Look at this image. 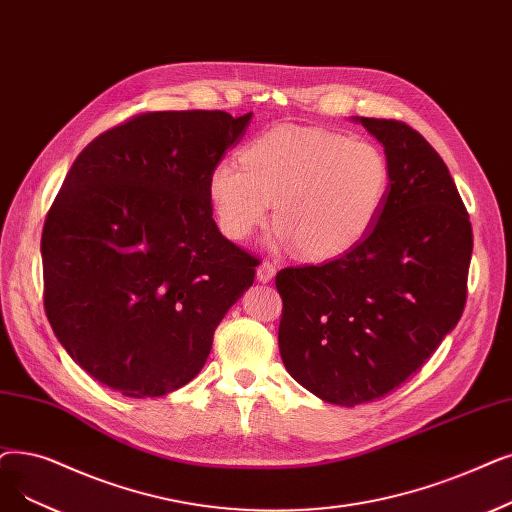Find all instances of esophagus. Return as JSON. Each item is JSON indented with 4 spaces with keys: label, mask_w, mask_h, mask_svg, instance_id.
Listing matches in <instances>:
<instances>
[{
    "label": "esophagus",
    "mask_w": 512,
    "mask_h": 512,
    "mask_svg": "<svg viewBox=\"0 0 512 512\" xmlns=\"http://www.w3.org/2000/svg\"><path fill=\"white\" fill-rule=\"evenodd\" d=\"M274 276H276V265H272L270 261L259 263V268H257V280L259 282H270Z\"/></svg>",
    "instance_id": "esophagus-1"
}]
</instances>
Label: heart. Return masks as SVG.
I'll return each instance as SVG.
<instances>
[{
  "mask_svg": "<svg viewBox=\"0 0 512 512\" xmlns=\"http://www.w3.org/2000/svg\"><path fill=\"white\" fill-rule=\"evenodd\" d=\"M389 188L391 165L374 142L293 125L263 131L244 148L242 161H217L207 182L228 238H249L276 201V240L297 244L307 259L358 247L379 221Z\"/></svg>",
  "mask_w": 512,
  "mask_h": 512,
  "instance_id": "b5f03b06",
  "label": "heart"
}]
</instances>
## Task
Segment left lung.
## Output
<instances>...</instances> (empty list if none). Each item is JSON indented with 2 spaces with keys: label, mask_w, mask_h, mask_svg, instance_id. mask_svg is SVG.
<instances>
[{
  "label": "left lung",
  "mask_w": 512,
  "mask_h": 512,
  "mask_svg": "<svg viewBox=\"0 0 512 512\" xmlns=\"http://www.w3.org/2000/svg\"><path fill=\"white\" fill-rule=\"evenodd\" d=\"M355 123L383 144L391 165L379 221L341 257L276 274L288 374L349 408L408 381L454 330L473 253L469 213L435 148L402 121Z\"/></svg>",
  "instance_id": "obj_1"
}]
</instances>
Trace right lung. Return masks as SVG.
<instances>
[{
	"mask_svg": "<svg viewBox=\"0 0 512 512\" xmlns=\"http://www.w3.org/2000/svg\"><path fill=\"white\" fill-rule=\"evenodd\" d=\"M253 113H142L87 144L41 234L43 305L98 383L161 397L205 366L213 332L255 280L221 236L207 182Z\"/></svg>",
	"mask_w": 512,
	"mask_h": 512,
	"instance_id": "right-lung-1",
	"label": "right lung"
}]
</instances>
